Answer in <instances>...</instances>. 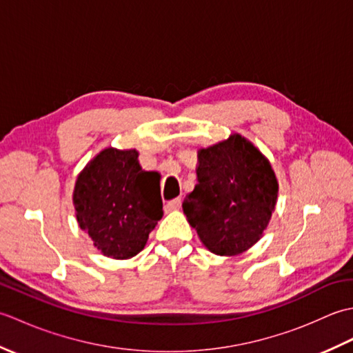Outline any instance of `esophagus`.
Segmentation results:
<instances>
[{"label": "esophagus", "instance_id": "34e87169", "mask_svg": "<svg viewBox=\"0 0 353 353\" xmlns=\"http://www.w3.org/2000/svg\"><path fill=\"white\" fill-rule=\"evenodd\" d=\"M182 206V199L177 197L174 200H170L167 205H165V211L167 212H171V211H176V209H179Z\"/></svg>", "mask_w": 353, "mask_h": 353}]
</instances>
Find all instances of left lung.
<instances>
[{
	"label": "left lung",
	"instance_id": "8db88e82",
	"mask_svg": "<svg viewBox=\"0 0 353 353\" xmlns=\"http://www.w3.org/2000/svg\"><path fill=\"white\" fill-rule=\"evenodd\" d=\"M196 188L183 212L209 250L234 256L258 241L272 219L277 181L272 165L241 134L199 152Z\"/></svg>",
	"mask_w": 353,
	"mask_h": 353
}]
</instances>
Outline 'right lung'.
<instances>
[{"label":"right lung","instance_id":"right-lung-1","mask_svg":"<svg viewBox=\"0 0 353 353\" xmlns=\"http://www.w3.org/2000/svg\"><path fill=\"white\" fill-rule=\"evenodd\" d=\"M159 174L144 171L137 150L106 148L80 172L72 201L80 229L103 254H138L162 219Z\"/></svg>","mask_w":353,"mask_h":353}]
</instances>
